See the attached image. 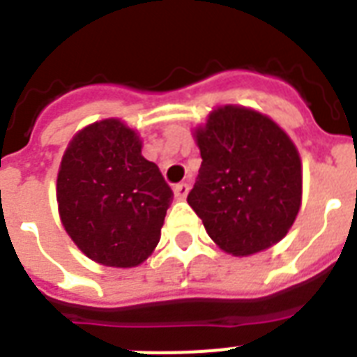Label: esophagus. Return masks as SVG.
<instances>
[{
    "mask_svg": "<svg viewBox=\"0 0 357 357\" xmlns=\"http://www.w3.org/2000/svg\"><path fill=\"white\" fill-rule=\"evenodd\" d=\"M188 194V185L187 183H178L174 187V196L176 199H185Z\"/></svg>",
    "mask_w": 357,
    "mask_h": 357,
    "instance_id": "obj_1",
    "label": "esophagus"
}]
</instances>
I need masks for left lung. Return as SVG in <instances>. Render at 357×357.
<instances>
[{
  "label": "left lung",
  "instance_id": "obj_1",
  "mask_svg": "<svg viewBox=\"0 0 357 357\" xmlns=\"http://www.w3.org/2000/svg\"><path fill=\"white\" fill-rule=\"evenodd\" d=\"M194 135L202 167L187 202L208 236L234 257L282 240L303 196L299 152L286 132L255 109L222 106Z\"/></svg>",
  "mask_w": 357,
  "mask_h": 357
}]
</instances>
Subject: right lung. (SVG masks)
I'll return each instance as SVG.
<instances>
[{
	"mask_svg": "<svg viewBox=\"0 0 357 357\" xmlns=\"http://www.w3.org/2000/svg\"><path fill=\"white\" fill-rule=\"evenodd\" d=\"M172 198L158 165L143 158L137 133L119 119L80 130L58 170L63 227L86 257L102 266L133 268L149 259Z\"/></svg>",
	"mask_w": 357,
	"mask_h": 357,
	"instance_id": "add662e5",
	"label": "right lung"
}]
</instances>
